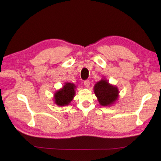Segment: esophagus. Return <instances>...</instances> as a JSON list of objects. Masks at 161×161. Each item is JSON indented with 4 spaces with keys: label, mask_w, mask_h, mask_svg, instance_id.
<instances>
[{
    "label": "esophagus",
    "mask_w": 161,
    "mask_h": 161,
    "mask_svg": "<svg viewBox=\"0 0 161 161\" xmlns=\"http://www.w3.org/2000/svg\"><path fill=\"white\" fill-rule=\"evenodd\" d=\"M84 85L85 86H86V88H88L90 86V81L88 80H86L84 81Z\"/></svg>",
    "instance_id": "34e87169"
}]
</instances>
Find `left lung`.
<instances>
[{
  "label": "left lung",
  "mask_w": 161,
  "mask_h": 161,
  "mask_svg": "<svg viewBox=\"0 0 161 161\" xmlns=\"http://www.w3.org/2000/svg\"><path fill=\"white\" fill-rule=\"evenodd\" d=\"M93 91L101 106L110 107L118 100L119 92L118 87L111 84L104 77L95 84Z\"/></svg>",
  "instance_id": "1"
}]
</instances>
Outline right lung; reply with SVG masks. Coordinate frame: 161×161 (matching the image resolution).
Instances as JSON below:
<instances>
[{
	"label": "right lung",
	"mask_w": 161,
	"mask_h": 161,
	"mask_svg": "<svg viewBox=\"0 0 161 161\" xmlns=\"http://www.w3.org/2000/svg\"><path fill=\"white\" fill-rule=\"evenodd\" d=\"M77 86L73 83L66 82L62 88L54 94V102L59 107L69 105L75 95Z\"/></svg>",
	"instance_id": "obj_1"
}]
</instances>
